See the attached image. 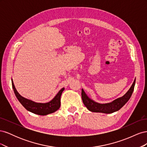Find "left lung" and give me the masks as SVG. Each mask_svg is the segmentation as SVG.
<instances>
[{"mask_svg":"<svg viewBox=\"0 0 147 147\" xmlns=\"http://www.w3.org/2000/svg\"><path fill=\"white\" fill-rule=\"evenodd\" d=\"M136 83V78L133 82L132 86L125 94L122 97L113 100L111 102L105 104H100L95 102L88 96L83 89L82 90V98L84 105L86 107L92 112H99L103 113H112L117 112L126 104V102L130 99L131 95L134 91V86Z\"/></svg>","mask_w":147,"mask_h":147,"instance_id":"left-lung-1","label":"left lung"}]
</instances>
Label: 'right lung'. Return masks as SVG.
Masks as SVG:
<instances>
[{"label": "right lung", "mask_w": 147, "mask_h": 147, "mask_svg": "<svg viewBox=\"0 0 147 147\" xmlns=\"http://www.w3.org/2000/svg\"><path fill=\"white\" fill-rule=\"evenodd\" d=\"M11 83L13 91H14L16 98L21 105L29 112L44 116V115L54 113L59 109L61 106V96L64 90V88H62L51 100L46 102V103H40V102H36L25 98L20 95V93L17 91L12 79Z\"/></svg>", "instance_id": "right-lung-1"}]
</instances>
